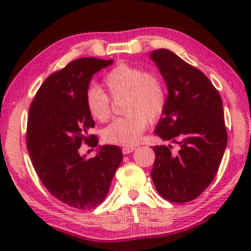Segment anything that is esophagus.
Listing matches in <instances>:
<instances>
[{"label": "esophagus", "instance_id": "esophagus-1", "mask_svg": "<svg viewBox=\"0 0 251 251\" xmlns=\"http://www.w3.org/2000/svg\"><path fill=\"white\" fill-rule=\"evenodd\" d=\"M135 150V146H124L123 148V153L124 154H128L131 152H133Z\"/></svg>", "mask_w": 251, "mask_h": 251}]
</instances>
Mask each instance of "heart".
I'll list each match as a JSON object with an SVG mask.
<instances>
[{
    "instance_id": "b5f03b06",
    "label": "heart",
    "mask_w": 251,
    "mask_h": 251,
    "mask_svg": "<svg viewBox=\"0 0 251 251\" xmlns=\"http://www.w3.org/2000/svg\"><path fill=\"white\" fill-rule=\"evenodd\" d=\"M103 85L113 99L124 98L122 111L125 113L103 128V140L116 145H134L148 128V120L157 122L165 112L168 105L165 82L154 72L120 63L106 74ZM86 106L91 117L98 122H107L112 116L109 97L99 87L88 89Z\"/></svg>"
}]
</instances>
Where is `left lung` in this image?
Here are the masks:
<instances>
[{
    "instance_id": "left-lung-1",
    "label": "left lung",
    "mask_w": 251,
    "mask_h": 251,
    "mask_svg": "<svg viewBox=\"0 0 251 251\" xmlns=\"http://www.w3.org/2000/svg\"><path fill=\"white\" fill-rule=\"evenodd\" d=\"M168 85V105L155 126L163 140L178 144L154 146L151 177L164 200L188 203L210 185L217 174L227 135L220 93L203 72L169 50L150 55Z\"/></svg>"
}]
</instances>
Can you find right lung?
<instances>
[{
	"label": "right lung",
	"mask_w": 251,
	"mask_h": 251,
	"mask_svg": "<svg viewBox=\"0 0 251 251\" xmlns=\"http://www.w3.org/2000/svg\"><path fill=\"white\" fill-rule=\"evenodd\" d=\"M113 60L82 57L50 74L30 103L27 150L37 177L54 197L71 208L91 210L101 204L123 160L116 145L100 148L96 157L79 153L81 144L98 145L89 134L93 118L86 106L92 76Z\"/></svg>",
	"instance_id": "add662e5"
}]
</instances>
